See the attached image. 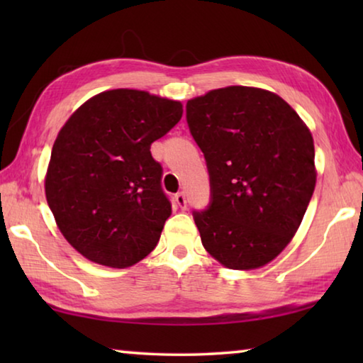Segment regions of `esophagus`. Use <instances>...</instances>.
Returning <instances> with one entry per match:
<instances>
[{
	"label": "esophagus",
	"instance_id": "34e87169",
	"mask_svg": "<svg viewBox=\"0 0 363 363\" xmlns=\"http://www.w3.org/2000/svg\"><path fill=\"white\" fill-rule=\"evenodd\" d=\"M174 201H176V205L181 208V210H186V208H187V199H186V194H184V192L176 194Z\"/></svg>",
	"mask_w": 363,
	"mask_h": 363
}]
</instances>
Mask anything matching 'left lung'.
<instances>
[{"label":"left lung","mask_w":363,"mask_h":363,"mask_svg":"<svg viewBox=\"0 0 363 363\" xmlns=\"http://www.w3.org/2000/svg\"><path fill=\"white\" fill-rule=\"evenodd\" d=\"M186 118L210 174V203L192 213L205 250L229 269L270 262L314 194L311 131L281 97L248 86L190 99Z\"/></svg>","instance_id":"obj_1"}]
</instances>
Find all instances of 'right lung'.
Returning <instances> with one entry per match:
<instances>
[{
    "label": "right lung",
    "instance_id": "1",
    "mask_svg": "<svg viewBox=\"0 0 363 363\" xmlns=\"http://www.w3.org/2000/svg\"><path fill=\"white\" fill-rule=\"evenodd\" d=\"M181 116V102L113 89L84 102L65 123L45 189L60 232L78 253L125 269L157 247L171 201L150 145Z\"/></svg>",
    "mask_w": 363,
    "mask_h": 363
}]
</instances>
